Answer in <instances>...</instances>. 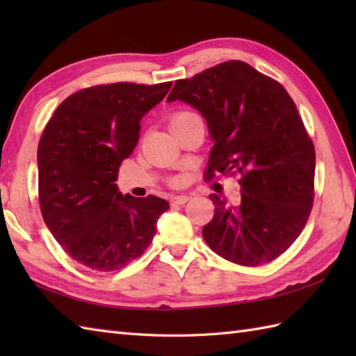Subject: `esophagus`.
<instances>
[{"instance_id":"obj_1","label":"esophagus","mask_w":356,"mask_h":356,"mask_svg":"<svg viewBox=\"0 0 356 356\" xmlns=\"http://www.w3.org/2000/svg\"><path fill=\"white\" fill-rule=\"evenodd\" d=\"M190 199H191L190 195H186V194L174 195V197H171V205H184V203H186Z\"/></svg>"}]
</instances>
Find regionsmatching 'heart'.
Segmentation results:
<instances>
[{
	"label": "heart",
	"mask_w": 356,
	"mask_h": 356,
	"mask_svg": "<svg viewBox=\"0 0 356 356\" xmlns=\"http://www.w3.org/2000/svg\"><path fill=\"white\" fill-rule=\"evenodd\" d=\"M193 116H195V115H194V113H191V111H177V113H174V115L170 118V128H172L174 125H177L180 122H184V120L190 119ZM171 184L172 185H179L180 184V179H172Z\"/></svg>",
	"instance_id": "1"
}]
</instances>
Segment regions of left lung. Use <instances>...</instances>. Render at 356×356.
Listing matches in <instances>:
<instances>
[{
    "label": "left lung",
    "instance_id": "obj_1",
    "mask_svg": "<svg viewBox=\"0 0 356 356\" xmlns=\"http://www.w3.org/2000/svg\"><path fill=\"white\" fill-rule=\"evenodd\" d=\"M176 99L207 120L214 140L208 179L240 176V207L209 195L216 209L203 238L241 266L275 260L297 240L314 205L315 148L292 97L249 64L226 61L176 81L166 101Z\"/></svg>",
    "mask_w": 356,
    "mask_h": 356
}]
</instances>
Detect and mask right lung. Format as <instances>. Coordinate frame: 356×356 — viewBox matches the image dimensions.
<instances>
[{
	"label": "right lung",
	"mask_w": 356,
	"mask_h": 356,
	"mask_svg": "<svg viewBox=\"0 0 356 356\" xmlns=\"http://www.w3.org/2000/svg\"><path fill=\"white\" fill-rule=\"evenodd\" d=\"M172 82L93 86L64 99L38 145V195L45 225L84 266L110 272L147 251L170 203L118 191L124 159L139 142L140 119Z\"/></svg>",
	"instance_id": "right-lung-1"
}]
</instances>
